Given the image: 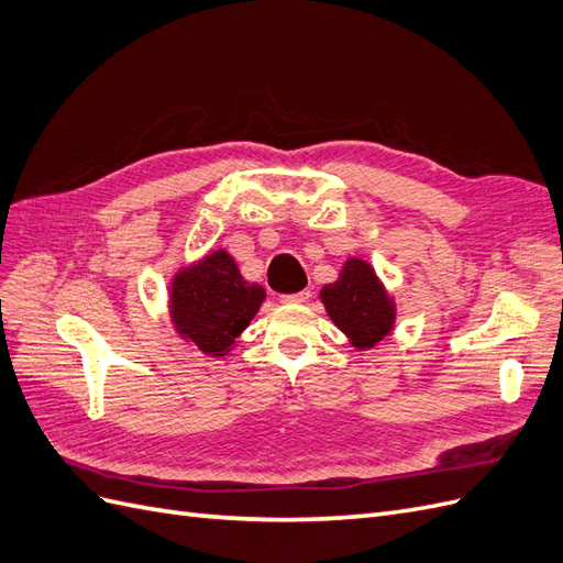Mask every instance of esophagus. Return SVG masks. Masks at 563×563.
Returning a JSON list of instances; mask_svg holds the SVG:
<instances>
[{
  "label": "esophagus",
  "instance_id": "1",
  "mask_svg": "<svg viewBox=\"0 0 563 563\" xmlns=\"http://www.w3.org/2000/svg\"><path fill=\"white\" fill-rule=\"evenodd\" d=\"M310 296H312L310 288H305V291L282 296V302H288V305H300V302H308V300H310Z\"/></svg>",
  "mask_w": 563,
  "mask_h": 563
}]
</instances>
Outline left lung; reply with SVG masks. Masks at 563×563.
I'll use <instances>...</instances> for the list:
<instances>
[{"label": "left lung", "instance_id": "left-lung-1", "mask_svg": "<svg viewBox=\"0 0 563 563\" xmlns=\"http://www.w3.org/2000/svg\"><path fill=\"white\" fill-rule=\"evenodd\" d=\"M321 300L340 331L356 347H373L391 331L395 305L387 298L376 272L364 261L350 258L335 284L321 288Z\"/></svg>", "mask_w": 563, "mask_h": 563}]
</instances>
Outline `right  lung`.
<instances>
[{
    "mask_svg": "<svg viewBox=\"0 0 563 563\" xmlns=\"http://www.w3.org/2000/svg\"><path fill=\"white\" fill-rule=\"evenodd\" d=\"M265 288L249 284L225 251L178 272L172 291V317L183 338L201 352L223 356L258 312Z\"/></svg>",
    "mask_w": 563,
    "mask_h": 563,
    "instance_id": "add662e5",
    "label": "right lung"
}]
</instances>
